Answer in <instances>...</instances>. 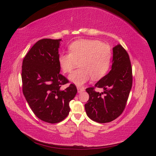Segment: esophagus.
<instances>
[{"label":"esophagus","mask_w":156,"mask_h":156,"mask_svg":"<svg viewBox=\"0 0 156 156\" xmlns=\"http://www.w3.org/2000/svg\"><path fill=\"white\" fill-rule=\"evenodd\" d=\"M77 90H78V92L80 93V92H82L83 91H84V88H83V87H77Z\"/></svg>","instance_id":"1"}]
</instances>
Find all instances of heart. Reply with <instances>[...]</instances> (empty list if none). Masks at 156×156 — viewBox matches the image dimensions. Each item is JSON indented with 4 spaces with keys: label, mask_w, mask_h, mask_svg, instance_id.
Masks as SVG:
<instances>
[{
    "label": "heart",
    "mask_w": 156,
    "mask_h": 156,
    "mask_svg": "<svg viewBox=\"0 0 156 156\" xmlns=\"http://www.w3.org/2000/svg\"><path fill=\"white\" fill-rule=\"evenodd\" d=\"M70 53L61 54L60 67L64 73H70L79 64L80 68L69 76L71 82L82 85L91 77L98 80L103 77L110 67L112 51L110 46L98 40H77L69 47Z\"/></svg>",
    "instance_id": "obj_1"
}]
</instances>
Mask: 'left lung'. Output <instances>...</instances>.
Masks as SVG:
<instances>
[{
    "label": "left lung",
    "mask_w": 156,
    "mask_h": 156,
    "mask_svg": "<svg viewBox=\"0 0 156 156\" xmlns=\"http://www.w3.org/2000/svg\"><path fill=\"white\" fill-rule=\"evenodd\" d=\"M111 69L94 85L86 91L89 94L84 105L87 116L98 123H107L115 120L124 111L132 87L133 76L129 56L119 44L112 49ZM96 87L104 89L101 93Z\"/></svg>",
    "instance_id": "left-lung-1"
}]
</instances>
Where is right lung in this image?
Masks as SVG:
<instances>
[{"mask_svg":"<svg viewBox=\"0 0 156 156\" xmlns=\"http://www.w3.org/2000/svg\"><path fill=\"white\" fill-rule=\"evenodd\" d=\"M61 39H42L28 52L23 61L22 88L26 100L42 121L50 124L62 121L70 111L69 103L77 92L74 84L60 73L58 49Z\"/></svg>","mask_w":156,"mask_h":156,"instance_id":"1","label":"right lung"}]
</instances>
